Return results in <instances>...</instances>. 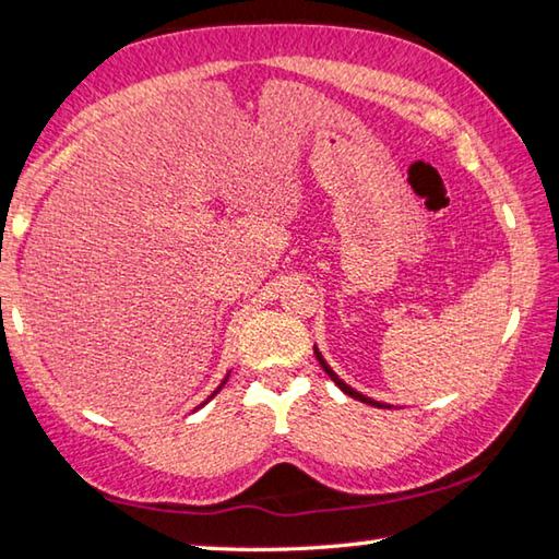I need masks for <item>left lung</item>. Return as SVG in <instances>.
<instances>
[{"instance_id":"left-lung-1","label":"left lung","mask_w":559,"mask_h":559,"mask_svg":"<svg viewBox=\"0 0 559 559\" xmlns=\"http://www.w3.org/2000/svg\"><path fill=\"white\" fill-rule=\"evenodd\" d=\"M316 357H318V362H320V367H323V370L328 372V377H330V380H333L337 386H340V390H343L345 394H349V396H353V400H359V402H365V404H372V406H380V409H384V404L382 402H374V400H370V396H365V394H359V392H355L353 390V386H347L343 380H340V377L333 372V370H330V365L325 362V359H323V355H320L318 353V347H316Z\"/></svg>"}]
</instances>
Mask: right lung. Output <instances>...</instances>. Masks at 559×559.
<instances>
[{"label": "right lung", "mask_w": 559, "mask_h": 559, "mask_svg": "<svg viewBox=\"0 0 559 559\" xmlns=\"http://www.w3.org/2000/svg\"><path fill=\"white\" fill-rule=\"evenodd\" d=\"M224 382H226V380H224ZM224 382H222V384H224ZM219 390H222V386H219ZM219 390H216V392H219ZM216 392H214V394H216ZM214 394H212V396H214Z\"/></svg>", "instance_id": "right-lung-1"}]
</instances>
